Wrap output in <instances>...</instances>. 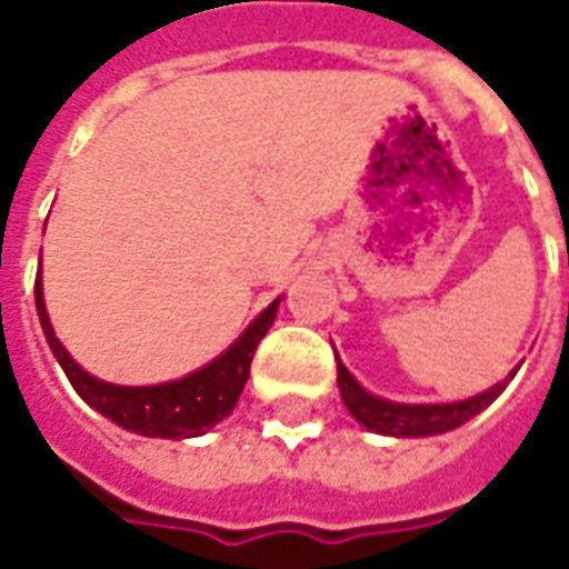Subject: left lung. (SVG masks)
I'll list each match as a JSON object with an SVG mask.
<instances>
[{
    "label": "left lung",
    "instance_id": "left-lung-1",
    "mask_svg": "<svg viewBox=\"0 0 569 569\" xmlns=\"http://www.w3.org/2000/svg\"><path fill=\"white\" fill-rule=\"evenodd\" d=\"M521 366H515L509 371V378L500 383L488 387L485 393L469 396L460 402H429V406H408V402H390L381 396L369 393L362 383L347 371V366L338 359V390L345 399L347 411L371 432L378 436H396V439H423V436H441L451 429L463 427L466 420H472L478 411L497 399L506 390V383L512 381L515 371Z\"/></svg>",
    "mask_w": 569,
    "mask_h": 569
}]
</instances>
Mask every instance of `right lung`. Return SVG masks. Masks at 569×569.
I'll return each mask as SVG.
<instances>
[{
    "mask_svg": "<svg viewBox=\"0 0 569 569\" xmlns=\"http://www.w3.org/2000/svg\"><path fill=\"white\" fill-rule=\"evenodd\" d=\"M277 308H280V298H273L271 305L249 322L234 345L212 362H207L203 369L191 371L179 381L151 383V387H121V383L93 378L91 371H84L76 359L69 357V350L60 345L54 326L48 320L42 273L36 277V310H39L42 332L48 338L51 353L60 362V369L67 371L69 383L76 387V393L93 411H100L103 418H109L121 429H130L137 436H149V439H194L234 411L237 399L247 387L256 347L273 326Z\"/></svg>",
    "mask_w": 569,
    "mask_h": 569,
    "instance_id": "add662e5",
    "label": "right lung"
}]
</instances>
